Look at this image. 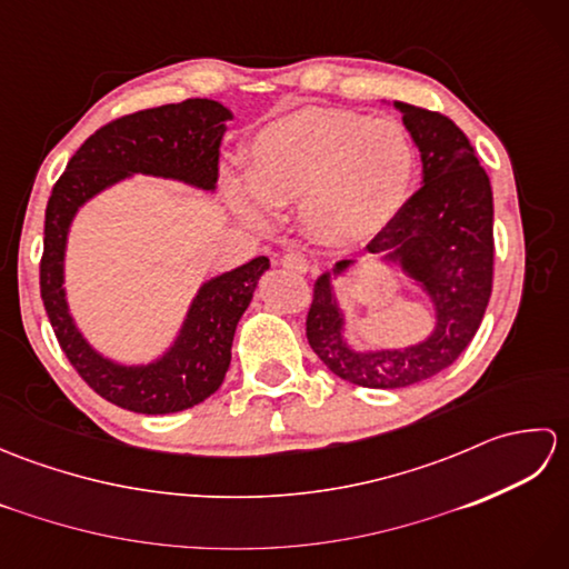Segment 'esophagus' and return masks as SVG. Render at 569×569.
I'll return each mask as SVG.
<instances>
[{"label": "esophagus", "mask_w": 569, "mask_h": 569, "mask_svg": "<svg viewBox=\"0 0 569 569\" xmlns=\"http://www.w3.org/2000/svg\"><path fill=\"white\" fill-rule=\"evenodd\" d=\"M281 266L291 273H308L312 269L310 261L303 257V253H296V251H288L286 257L281 259Z\"/></svg>", "instance_id": "1"}]
</instances>
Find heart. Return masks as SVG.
I'll list each match as a JSON object with an SVG mask.
<instances>
[{"label": "heart", "instance_id": "b5f03b06", "mask_svg": "<svg viewBox=\"0 0 569 569\" xmlns=\"http://www.w3.org/2000/svg\"><path fill=\"white\" fill-rule=\"evenodd\" d=\"M416 143L393 117L303 107L251 137L249 186L232 180L229 200L253 222L298 208L312 239L357 247L403 210L416 176Z\"/></svg>", "mask_w": 569, "mask_h": 569}]
</instances>
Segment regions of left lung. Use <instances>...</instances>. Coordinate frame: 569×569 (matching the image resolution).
Instances as JSON below:
<instances>
[{
	"mask_svg": "<svg viewBox=\"0 0 569 569\" xmlns=\"http://www.w3.org/2000/svg\"><path fill=\"white\" fill-rule=\"evenodd\" d=\"M420 151L422 188L410 196L367 253L401 271L432 306V330L403 347H355L335 291L357 259L318 276L306 335L322 365L365 389H406L447 369L477 335L491 296L493 196L475 149L452 119L393 102Z\"/></svg>",
	"mask_w": 569,
	"mask_h": 569,
	"instance_id": "left-lung-1",
	"label": "left lung"
}]
</instances>
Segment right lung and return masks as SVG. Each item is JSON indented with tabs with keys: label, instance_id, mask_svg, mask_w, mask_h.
I'll use <instances>...</instances> for the list:
<instances>
[{
	"label": "right lung",
	"instance_id": "right-lung-1",
	"mask_svg": "<svg viewBox=\"0 0 569 569\" xmlns=\"http://www.w3.org/2000/svg\"><path fill=\"white\" fill-rule=\"evenodd\" d=\"M234 114L217 100L192 98L114 119L68 161L46 208L41 298L70 365L107 401L143 416L178 413L202 403L224 381L239 318L271 261L257 257L202 281L176 337L151 361L102 355L78 328L66 291V253L78 212L100 192L151 176L214 192L220 147Z\"/></svg>",
	"mask_w": 569,
	"mask_h": 569
}]
</instances>
